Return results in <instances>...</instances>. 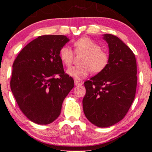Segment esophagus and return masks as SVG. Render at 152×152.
I'll return each instance as SVG.
<instances>
[{"mask_svg": "<svg viewBox=\"0 0 152 152\" xmlns=\"http://www.w3.org/2000/svg\"><path fill=\"white\" fill-rule=\"evenodd\" d=\"M74 82H75V84L76 86H79V85H81V84H82V83L80 82V81H78V80H75Z\"/></svg>", "mask_w": 152, "mask_h": 152, "instance_id": "obj_1", "label": "esophagus"}]
</instances>
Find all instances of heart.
<instances>
[{"mask_svg": "<svg viewBox=\"0 0 152 152\" xmlns=\"http://www.w3.org/2000/svg\"><path fill=\"white\" fill-rule=\"evenodd\" d=\"M75 50L77 53H83L81 63L67 70V73L72 77L81 80L92 71L94 73L102 72L107 66L110 56L106 50L102 49L99 44L88 38H82L74 42ZM75 53L69 46L64 45L60 50V58L64 64L70 66L73 61Z\"/></svg>", "mask_w": 152, "mask_h": 152, "instance_id": "1", "label": "heart"}]
</instances>
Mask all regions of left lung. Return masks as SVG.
Returning a JSON list of instances; mask_svg holds the SVG:
<instances>
[{
  "label": "left lung",
  "instance_id": "1",
  "mask_svg": "<svg viewBox=\"0 0 152 152\" xmlns=\"http://www.w3.org/2000/svg\"><path fill=\"white\" fill-rule=\"evenodd\" d=\"M110 61L102 72L84 82L83 109L90 122L99 127L112 126L124 118L134 99L137 68L134 54L114 35H103Z\"/></svg>",
  "mask_w": 152,
  "mask_h": 152
}]
</instances>
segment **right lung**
<instances>
[{"label":"right lung","mask_w":152,"mask_h":152,"mask_svg":"<svg viewBox=\"0 0 152 152\" xmlns=\"http://www.w3.org/2000/svg\"><path fill=\"white\" fill-rule=\"evenodd\" d=\"M69 41L61 35L39 36L21 50L13 64L11 90L21 111L37 124L53 122L74 87L60 58V49Z\"/></svg>","instance_id":"obj_1"}]
</instances>
